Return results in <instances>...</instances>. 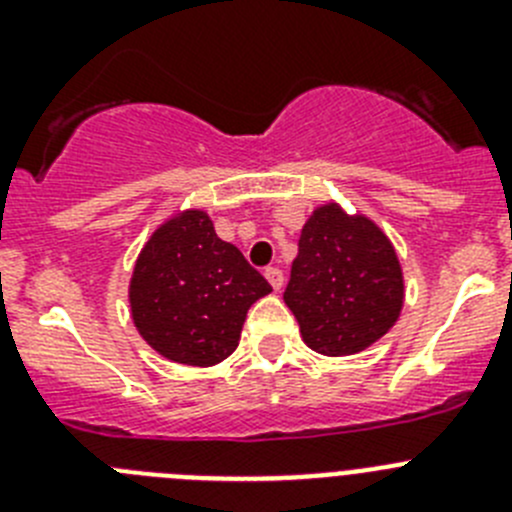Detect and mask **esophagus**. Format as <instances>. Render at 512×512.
<instances>
[{"label":"esophagus","instance_id":"esophagus-1","mask_svg":"<svg viewBox=\"0 0 512 512\" xmlns=\"http://www.w3.org/2000/svg\"><path fill=\"white\" fill-rule=\"evenodd\" d=\"M264 277L269 279V284L277 289V292L284 287V274H282V269H277V266H269V269L264 271Z\"/></svg>","mask_w":512,"mask_h":512}]
</instances>
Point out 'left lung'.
I'll return each instance as SVG.
<instances>
[{
  "instance_id": "1",
  "label": "left lung",
  "mask_w": 512,
  "mask_h": 512,
  "mask_svg": "<svg viewBox=\"0 0 512 512\" xmlns=\"http://www.w3.org/2000/svg\"><path fill=\"white\" fill-rule=\"evenodd\" d=\"M402 300L400 259L377 223L336 202L307 217L284 302L312 351L359 354L397 323Z\"/></svg>"
}]
</instances>
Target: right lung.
Returning a JSON list of instances; mask_svg holds the SVG:
<instances>
[{
  "mask_svg": "<svg viewBox=\"0 0 512 512\" xmlns=\"http://www.w3.org/2000/svg\"><path fill=\"white\" fill-rule=\"evenodd\" d=\"M269 292L243 253L217 238L205 210H184L153 230L128 297L148 346L176 364L212 366L233 354L248 307Z\"/></svg>",
  "mask_w": 512,
  "mask_h": 512,
  "instance_id": "1",
  "label": "right lung"
}]
</instances>
